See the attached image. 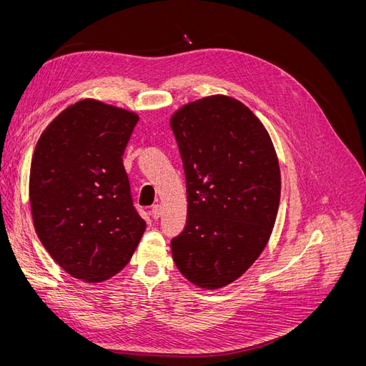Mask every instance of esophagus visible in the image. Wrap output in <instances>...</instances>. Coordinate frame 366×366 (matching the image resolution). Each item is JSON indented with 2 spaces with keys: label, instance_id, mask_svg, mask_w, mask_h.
<instances>
[{
  "label": "esophagus",
  "instance_id": "obj_1",
  "mask_svg": "<svg viewBox=\"0 0 366 366\" xmlns=\"http://www.w3.org/2000/svg\"><path fill=\"white\" fill-rule=\"evenodd\" d=\"M162 214H163V209H162V206H160V204L152 206V209H151V215H152V218L159 219V218L162 217Z\"/></svg>",
  "mask_w": 366,
  "mask_h": 366
}]
</instances>
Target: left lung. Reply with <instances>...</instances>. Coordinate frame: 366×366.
Masks as SVG:
<instances>
[{
    "label": "left lung",
    "instance_id": "1",
    "mask_svg": "<svg viewBox=\"0 0 366 366\" xmlns=\"http://www.w3.org/2000/svg\"><path fill=\"white\" fill-rule=\"evenodd\" d=\"M186 175L187 217L171 249L177 269L215 290L258 259L276 221L281 171L261 120L237 99L215 94L171 117Z\"/></svg>",
    "mask_w": 366,
    "mask_h": 366
}]
</instances>
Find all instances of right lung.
Here are the masks:
<instances>
[{
	"label": "right lung",
	"instance_id": "add662e5",
	"mask_svg": "<svg viewBox=\"0 0 366 366\" xmlns=\"http://www.w3.org/2000/svg\"><path fill=\"white\" fill-rule=\"evenodd\" d=\"M139 116L84 99L41 134L30 166V207L42 246L85 282L125 267L147 229L132 204L124 152Z\"/></svg>",
	"mask_w": 366,
	"mask_h": 366
}]
</instances>
